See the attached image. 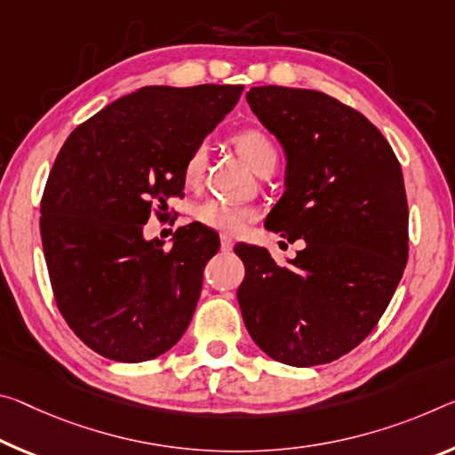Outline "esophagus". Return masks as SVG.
Returning <instances> with one entry per match:
<instances>
[{"label": "esophagus", "instance_id": "34e87169", "mask_svg": "<svg viewBox=\"0 0 455 455\" xmlns=\"http://www.w3.org/2000/svg\"><path fill=\"white\" fill-rule=\"evenodd\" d=\"M233 247H235L233 236H228V235H220V249H222V251H230Z\"/></svg>", "mask_w": 455, "mask_h": 455}]
</instances>
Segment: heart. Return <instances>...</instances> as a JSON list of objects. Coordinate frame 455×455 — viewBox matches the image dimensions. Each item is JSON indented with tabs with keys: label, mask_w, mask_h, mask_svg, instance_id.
<instances>
[{
	"label": "heart",
	"mask_w": 455,
	"mask_h": 455,
	"mask_svg": "<svg viewBox=\"0 0 455 455\" xmlns=\"http://www.w3.org/2000/svg\"><path fill=\"white\" fill-rule=\"evenodd\" d=\"M233 141L236 149H239V154L244 157V162H247L257 174L265 168V165L277 164L275 146H273L269 137L263 132H259V129H244V132L235 135ZM206 157L208 148L204 143H198V146L190 151L182 168V178L186 186L194 188V186L200 184L202 176H204ZM194 216L208 228L222 230V233H239V230H243L244 225L253 219L255 212L247 206L230 204V202L225 200L211 198L196 206Z\"/></svg>",
	"instance_id": "1"
}]
</instances>
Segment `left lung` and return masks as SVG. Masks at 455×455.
I'll return each instance as SVG.
<instances>
[{"instance_id":"obj_1","label":"left lung","mask_w":455,"mask_h":455,"mask_svg":"<svg viewBox=\"0 0 455 455\" xmlns=\"http://www.w3.org/2000/svg\"><path fill=\"white\" fill-rule=\"evenodd\" d=\"M247 103L285 154V192L265 227L306 247L287 267L265 247H235L244 326L277 363L326 364L371 334L405 271L401 165L364 115L320 91L253 86Z\"/></svg>"}]
</instances>
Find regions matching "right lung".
I'll return each instance as SVG.
<instances>
[{"label":"right lung","mask_w":455,"mask_h":455,"mask_svg":"<svg viewBox=\"0 0 455 455\" xmlns=\"http://www.w3.org/2000/svg\"><path fill=\"white\" fill-rule=\"evenodd\" d=\"M243 89L141 86L64 141L42 196V247L60 314L100 356L151 360L190 326L219 235L182 227L165 251L143 227L151 208L164 211L182 194L186 157L235 109Z\"/></svg>","instance_id":"add662e5"}]
</instances>
